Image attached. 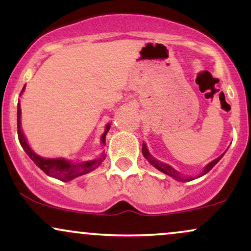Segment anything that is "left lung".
Masks as SVG:
<instances>
[{"label":"left lung","instance_id":"left-lung-1","mask_svg":"<svg viewBox=\"0 0 251 251\" xmlns=\"http://www.w3.org/2000/svg\"><path fill=\"white\" fill-rule=\"evenodd\" d=\"M142 150H143V154H144V157H145L146 159H148L149 162L151 163L152 165L154 166V168H157L158 170H160V171L164 172V174H166V175L171 176V177H174V178H176V179H178V180H184V181H189V180H192V178H181V177H180V175L178 174V172L176 171L175 169H172L171 166L168 165V164H164V163H160V162H158V160H155L154 158L152 157V155L149 153L148 149H146V146H145V145H143V149H142ZM222 157H223V155H221V157H218L217 159L212 160L211 163L208 164V165L205 166V169H204V172H203V174H201V175H205L206 172H209L210 170H211L212 168H214V166L216 165V164L218 163V160H220Z\"/></svg>","mask_w":251,"mask_h":251}]
</instances>
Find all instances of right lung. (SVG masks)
Segmentation results:
<instances>
[{
    "label": "right lung",
    "mask_w": 251,
    "mask_h": 251,
    "mask_svg": "<svg viewBox=\"0 0 251 251\" xmlns=\"http://www.w3.org/2000/svg\"><path fill=\"white\" fill-rule=\"evenodd\" d=\"M25 88V87H24ZM24 91V89H22ZM22 93V92H21ZM20 118H21V109H20V103L17 106V135H19V140L21 146L24 148L25 153L30 157V159L39 166L40 169L45 172L46 175L51 176V177L56 178L62 181H68L74 179V178L79 177L88 172L93 171L94 169H97L102 162V159L105 158V155H101V158L96 160H89V162L85 163H79V164H71L70 162L65 159H46V158L39 157V155L34 153L31 151L29 146H28L27 142L25 139V135L21 131V122H20ZM109 129V125L106 127V132L102 135V143H105V137L107 131Z\"/></svg>",
    "instance_id": "1"
}]
</instances>
